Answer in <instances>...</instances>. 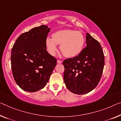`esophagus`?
I'll return each mask as SVG.
<instances>
[{
    "label": "esophagus",
    "mask_w": 121,
    "mask_h": 121,
    "mask_svg": "<svg viewBox=\"0 0 121 121\" xmlns=\"http://www.w3.org/2000/svg\"><path fill=\"white\" fill-rule=\"evenodd\" d=\"M57 64H61V63H62V61L57 60Z\"/></svg>",
    "instance_id": "esophagus-1"
}]
</instances>
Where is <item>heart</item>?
Wrapping results in <instances>:
<instances>
[{"label":"heart","instance_id":"1","mask_svg":"<svg viewBox=\"0 0 121 121\" xmlns=\"http://www.w3.org/2000/svg\"><path fill=\"white\" fill-rule=\"evenodd\" d=\"M85 38L82 32L72 29L59 30L52 34V39L47 37L45 46L48 53L54 55L57 45H60L61 53L65 57L72 58L78 56L83 49Z\"/></svg>","mask_w":121,"mask_h":121}]
</instances>
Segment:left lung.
Returning <instances> with one entry per match:
<instances>
[{
    "mask_svg": "<svg viewBox=\"0 0 121 121\" xmlns=\"http://www.w3.org/2000/svg\"><path fill=\"white\" fill-rule=\"evenodd\" d=\"M87 46L77 56L63 61L64 82L73 93L82 95L97 86L104 66V55L99 42L86 34Z\"/></svg>",
    "mask_w": 121,
    "mask_h": 121,
    "instance_id": "obj_1",
    "label": "left lung"
}]
</instances>
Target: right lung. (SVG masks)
Returning a JSON list of instances; mask_svg holds the SVG:
<instances>
[{
  "label": "right lung",
  "instance_id": "1",
  "mask_svg": "<svg viewBox=\"0 0 121 121\" xmlns=\"http://www.w3.org/2000/svg\"><path fill=\"white\" fill-rule=\"evenodd\" d=\"M50 30L44 25L32 28L21 34L12 47V74L24 91L34 92L43 89L56 65V59L48 53L45 46Z\"/></svg>",
  "mask_w": 121,
  "mask_h": 121
}]
</instances>
